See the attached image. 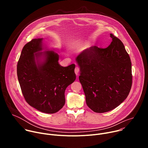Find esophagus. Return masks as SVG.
<instances>
[{"label":"esophagus","mask_w":148,"mask_h":148,"mask_svg":"<svg viewBox=\"0 0 148 148\" xmlns=\"http://www.w3.org/2000/svg\"><path fill=\"white\" fill-rule=\"evenodd\" d=\"M74 71H75V74H76L77 75H79V67H76L75 68Z\"/></svg>","instance_id":"1"}]
</instances>
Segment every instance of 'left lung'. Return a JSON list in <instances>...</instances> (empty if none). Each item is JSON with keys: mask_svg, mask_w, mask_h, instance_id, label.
I'll return each mask as SVG.
<instances>
[{"mask_svg": "<svg viewBox=\"0 0 148 148\" xmlns=\"http://www.w3.org/2000/svg\"><path fill=\"white\" fill-rule=\"evenodd\" d=\"M110 37L108 47L94 46L76 57L87 105L97 113L117 107L127 98L132 84L130 56L118 38L112 34Z\"/></svg>", "mask_w": 148, "mask_h": 148, "instance_id": "left-lung-1", "label": "left lung"}]
</instances>
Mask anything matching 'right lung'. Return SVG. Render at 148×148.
Listing matches in <instances>:
<instances>
[{
    "instance_id": "1",
    "label": "right lung",
    "mask_w": 148,
    "mask_h": 148,
    "mask_svg": "<svg viewBox=\"0 0 148 148\" xmlns=\"http://www.w3.org/2000/svg\"><path fill=\"white\" fill-rule=\"evenodd\" d=\"M58 60L57 53L45 47L43 38H37L25 45L17 62V78L24 98L42 112L60 110L65 104L66 89L76 78L75 64L62 67Z\"/></svg>"
}]
</instances>
